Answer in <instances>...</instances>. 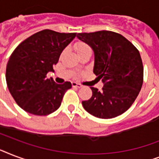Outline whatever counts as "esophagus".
I'll return each mask as SVG.
<instances>
[{
  "label": "esophagus",
  "mask_w": 159,
  "mask_h": 159,
  "mask_svg": "<svg viewBox=\"0 0 159 159\" xmlns=\"http://www.w3.org/2000/svg\"><path fill=\"white\" fill-rule=\"evenodd\" d=\"M72 87H78V88H79V87H82V85L80 84V83H77V82H72Z\"/></svg>",
  "instance_id": "34e87169"
}]
</instances>
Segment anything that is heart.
Here are the masks:
<instances>
[{
    "label": "heart",
    "instance_id": "b5f03b06",
    "mask_svg": "<svg viewBox=\"0 0 159 159\" xmlns=\"http://www.w3.org/2000/svg\"><path fill=\"white\" fill-rule=\"evenodd\" d=\"M75 48H76L77 53H82V52H83V51L90 50V49H91L89 45H87V43H77L75 44Z\"/></svg>",
    "mask_w": 159,
    "mask_h": 159
}]
</instances>
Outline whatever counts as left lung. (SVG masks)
Masks as SVG:
<instances>
[{
	"label": "left lung",
	"mask_w": 159,
	"mask_h": 159,
	"mask_svg": "<svg viewBox=\"0 0 159 159\" xmlns=\"http://www.w3.org/2000/svg\"><path fill=\"white\" fill-rule=\"evenodd\" d=\"M77 37L92 48L93 72L104 83L102 91L91 87L92 97L83 101L82 106L97 118L120 116L133 104L143 85L139 52L127 39L112 31L79 33Z\"/></svg>",
	"instance_id": "1"
}]
</instances>
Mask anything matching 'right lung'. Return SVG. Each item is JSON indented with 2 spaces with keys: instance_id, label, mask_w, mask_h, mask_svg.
I'll return each instance as SVG.
<instances>
[{
  "instance_id": "add662e5",
  "label": "right lung",
  "mask_w": 159,
  "mask_h": 159,
  "mask_svg": "<svg viewBox=\"0 0 159 159\" xmlns=\"http://www.w3.org/2000/svg\"><path fill=\"white\" fill-rule=\"evenodd\" d=\"M77 33L43 30L17 46L6 65L8 89L18 106L28 113L47 116L59 108L70 82L57 84L46 75L53 72L62 50Z\"/></svg>"
}]
</instances>
